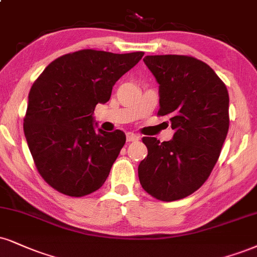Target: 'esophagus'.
<instances>
[{
	"label": "esophagus",
	"instance_id": "1",
	"mask_svg": "<svg viewBox=\"0 0 257 257\" xmlns=\"http://www.w3.org/2000/svg\"><path fill=\"white\" fill-rule=\"evenodd\" d=\"M139 140V137L137 134H133V133H126V141L132 142V141H137Z\"/></svg>",
	"mask_w": 257,
	"mask_h": 257
}]
</instances>
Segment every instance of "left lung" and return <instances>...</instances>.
Masks as SVG:
<instances>
[{"instance_id":"1","label":"left lung","mask_w":257,"mask_h":257,"mask_svg":"<svg viewBox=\"0 0 257 257\" xmlns=\"http://www.w3.org/2000/svg\"><path fill=\"white\" fill-rule=\"evenodd\" d=\"M145 64L159 83V116L175 131L170 141L142 138L148 154L138 169L150 195L189 196L206 182L228 132V92L208 64L183 55H154Z\"/></svg>"}]
</instances>
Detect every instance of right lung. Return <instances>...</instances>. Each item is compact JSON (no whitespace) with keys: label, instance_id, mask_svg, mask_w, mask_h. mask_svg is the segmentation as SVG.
<instances>
[{"label":"right lung","instance_id":"right-lung-1","mask_svg":"<svg viewBox=\"0 0 257 257\" xmlns=\"http://www.w3.org/2000/svg\"><path fill=\"white\" fill-rule=\"evenodd\" d=\"M142 56L80 50L52 61L32 85L25 138L37 170L54 189L80 197L106 181L125 134L95 131V105L109 101L117 80Z\"/></svg>","mask_w":257,"mask_h":257}]
</instances>
